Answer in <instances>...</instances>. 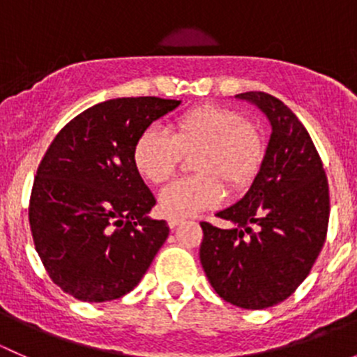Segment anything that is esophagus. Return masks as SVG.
Wrapping results in <instances>:
<instances>
[{"label":"esophagus","instance_id":"esophagus-1","mask_svg":"<svg viewBox=\"0 0 357 357\" xmlns=\"http://www.w3.org/2000/svg\"><path fill=\"white\" fill-rule=\"evenodd\" d=\"M183 222H185V218H169L167 219L169 228H176V226L183 225Z\"/></svg>","mask_w":357,"mask_h":357}]
</instances>
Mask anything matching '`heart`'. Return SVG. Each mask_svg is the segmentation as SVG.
Returning a JSON list of instances; mask_svg holds the SVG:
<instances>
[{
    "label": "heart",
    "instance_id": "b5f03b06",
    "mask_svg": "<svg viewBox=\"0 0 357 357\" xmlns=\"http://www.w3.org/2000/svg\"><path fill=\"white\" fill-rule=\"evenodd\" d=\"M169 131L145 129L132 146L135 169L153 185L174 174L181 155H193L190 167L197 174L176 179L158 193V208L169 218L215 207L225 197V185L231 192H243L264 160L261 131L229 107L205 103L186 110Z\"/></svg>",
    "mask_w": 357,
    "mask_h": 357
}]
</instances>
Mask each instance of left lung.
<instances>
[{
    "mask_svg": "<svg viewBox=\"0 0 357 357\" xmlns=\"http://www.w3.org/2000/svg\"><path fill=\"white\" fill-rule=\"evenodd\" d=\"M236 98L262 110L271 138L243 199L218 212L233 228L200 222V262L219 297L243 309H266L294 294L321 252L328 179L311 136L282 100L262 91Z\"/></svg>",
    "mask_w": 357,
    "mask_h": 357,
    "instance_id": "1",
    "label": "left lung"
}]
</instances>
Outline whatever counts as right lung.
<instances>
[{
    "instance_id": "1",
    "label": "right lung",
    "mask_w": 357,
    "mask_h": 357,
    "mask_svg": "<svg viewBox=\"0 0 357 357\" xmlns=\"http://www.w3.org/2000/svg\"><path fill=\"white\" fill-rule=\"evenodd\" d=\"M181 102L115 98L84 110L55 136L34 178L32 240L50 278L82 302L131 291L169 236L149 218L155 197L132 164L136 138Z\"/></svg>"
}]
</instances>
